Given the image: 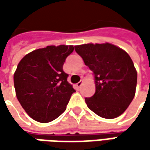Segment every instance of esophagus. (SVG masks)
Returning <instances> with one entry per match:
<instances>
[{"mask_svg":"<svg viewBox=\"0 0 150 150\" xmlns=\"http://www.w3.org/2000/svg\"><path fill=\"white\" fill-rule=\"evenodd\" d=\"M83 81H80V82H78V83L76 84V86H77V87H78V88H80V87L82 86V84H83Z\"/></svg>","mask_w":150,"mask_h":150,"instance_id":"1","label":"esophagus"}]
</instances>
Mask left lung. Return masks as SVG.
Instances as JSON below:
<instances>
[{"mask_svg": "<svg viewBox=\"0 0 150 150\" xmlns=\"http://www.w3.org/2000/svg\"><path fill=\"white\" fill-rule=\"evenodd\" d=\"M75 51L94 75L95 93L85 98L88 108L102 118L120 116L135 95L137 71L129 55L110 43L78 45Z\"/></svg>", "mask_w": 150, "mask_h": 150, "instance_id": "1", "label": "left lung"}]
</instances>
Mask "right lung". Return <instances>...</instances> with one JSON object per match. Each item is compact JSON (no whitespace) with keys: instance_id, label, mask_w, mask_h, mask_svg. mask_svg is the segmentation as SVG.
<instances>
[{"instance_id":"right-lung-1","label":"right lung","mask_w":150,"mask_h":150,"mask_svg":"<svg viewBox=\"0 0 150 150\" xmlns=\"http://www.w3.org/2000/svg\"><path fill=\"white\" fill-rule=\"evenodd\" d=\"M73 46H47L26 54L14 73L16 94L21 107L34 120L48 123L66 110L76 92L62 67Z\"/></svg>"}]
</instances>
